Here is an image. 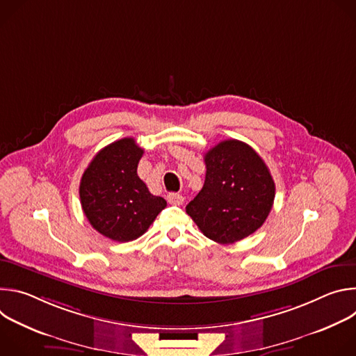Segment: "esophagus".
<instances>
[{"label": "esophagus", "mask_w": 356, "mask_h": 356, "mask_svg": "<svg viewBox=\"0 0 356 356\" xmlns=\"http://www.w3.org/2000/svg\"><path fill=\"white\" fill-rule=\"evenodd\" d=\"M166 198H168L169 204H173V206H180V204H183V201H184V197L179 193H169Z\"/></svg>", "instance_id": "esophagus-1"}]
</instances>
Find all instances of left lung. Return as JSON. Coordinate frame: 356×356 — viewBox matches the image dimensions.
Instances as JSON below:
<instances>
[{
	"instance_id": "8db88e82",
	"label": "left lung",
	"mask_w": 356,
	"mask_h": 356,
	"mask_svg": "<svg viewBox=\"0 0 356 356\" xmlns=\"http://www.w3.org/2000/svg\"><path fill=\"white\" fill-rule=\"evenodd\" d=\"M206 180L186 213L200 231L218 243H234L266 221L275 181L262 158L245 142L222 140L206 156Z\"/></svg>"
}]
</instances>
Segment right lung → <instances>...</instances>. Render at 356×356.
Returning a JSON list of instances; mask_svg holds the SVG:
<instances>
[{
  "mask_svg": "<svg viewBox=\"0 0 356 356\" xmlns=\"http://www.w3.org/2000/svg\"><path fill=\"white\" fill-rule=\"evenodd\" d=\"M142 155L134 138H122L101 149L81 176L79 193L88 222L117 242L143 235L168 204L139 179Z\"/></svg>",
  "mask_w": 356,
  "mask_h": 356,
  "instance_id": "obj_1",
  "label": "right lung"
}]
</instances>
